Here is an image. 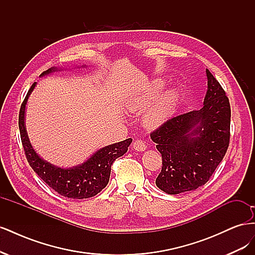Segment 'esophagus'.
<instances>
[{
    "mask_svg": "<svg viewBox=\"0 0 255 255\" xmlns=\"http://www.w3.org/2000/svg\"><path fill=\"white\" fill-rule=\"evenodd\" d=\"M133 148L136 150V151H144L146 145L144 143V141H142L141 139H136L134 142H133Z\"/></svg>",
    "mask_w": 255,
    "mask_h": 255,
    "instance_id": "esophagus-1",
    "label": "esophagus"
}]
</instances>
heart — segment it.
<instances>
[{"label":"heart","instance_id":"b5f03b06","mask_svg":"<svg viewBox=\"0 0 255 255\" xmlns=\"http://www.w3.org/2000/svg\"><path fill=\"white\" fill-rule=\"evenodd\" d=\"M164 88V83L161 81H154L150 86L138 95L132 102L129 109L132 111H143L144 125L150 128H155L159 127L170 117L176 103V94L174 91H166L164 94H159Z\"/></svg>","mask_w":255,"mask_h":255}]
</instances>
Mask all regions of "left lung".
Returning a JSON list of instances; mask_svg holds the SVG:
<instances>
[{
	"instance_id": "8db88e82",
	"label": "left lung",
	"mask_w": 255,
	"mask_h": 255,
	"mask_svg": "<svg viewBox=\"0 0 255 255\" xmlns=\"http://www.w3.org/2000/svg\"><path fill=\"white\" fill-rule=\"evenodd\" d=\"M206 76L207 92L202 109L168 119L151 133L163 159L156 186L169 195L203 186L228 150L229 99L207 69Z\"/></svg>"
}]
</instances>
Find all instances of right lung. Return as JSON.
<instances>
[{
  "label": "right lung",
  "mask_w": 255,
  "mask_h": 255,
  "mask_svg": "<svg viewBox=\"0 0 255 255\" xmlns=\"http://www.w3.org/2000/svg\"><path fill=\"white\" fill-rule=\"evenodd\" d=\"M55 68H51L40 74L43 76ZM36 86V83L29 88L24 101L21 104L19 113V128L23 149L29 166L39 175L40 179L48 184L60 196L70 199H87L95 197L101 191L110 181L112 165L118 157L122 156L128 151V145L132 142V138L114 143L97 151L84 164L74 168L63 169L51 165L48 161L38 156V154L29 143L26 129L24 126L25 105L28 96Z\"/></svg>",
  "instance_id": "right-lung-1"
}]
</instances>
